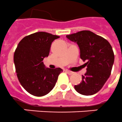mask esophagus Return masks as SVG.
Returning a JSON list of instances; mask_svg holds the SVG:
<instances>
[{"label": "esophagus", "instance_id": "obj_1", "mask_svg": "<svg viewBox=\"0 0 122 122\" xmlns=\"http://www.w3.org/2000/svg\"><path fill=\"white\" fill-rule=\"evenodd\" d=\"M66 72L68 73V75H73V73H74L73 72H72V71H69V70H66Z\"/></svg>", "mask_w": 122, "mask_h": 122}]
</instances>
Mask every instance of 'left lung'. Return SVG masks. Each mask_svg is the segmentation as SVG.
<instances>
[{
    "mask_svg": "<svg viewBox=\"0 0 122 122\" xmlns=\"http://www.w3.org/2000/svg\"><path fill=\"white\" fill-rule=\"evenodd\" d=\"M78 44L80 58L86 61V73L75 89L83 95H92L102 89L110 76L114 63V53L108 41L90 30H82L67 35Z\"/></svg>",
    "mask_w": 122,
    "mask_h": 122,
    "instance_id": "1",
    "label": "left lung"
}]
</instances>
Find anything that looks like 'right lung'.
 Listing matches in <instances>:
<instances>
[{
    "instance_id": "obj_1",
    "label": "right lung",
    "mask_w": 122,
    "mask_h": 122,
    "mask_svg": "<svg viewBox=\"0 0 122 122\" xmlns=\"http://www.w3.org/2000/svg\"><path fill=\"white\" fill-rule=\"evenodd\" d=\"M59 37L46 32H36L24 37L15 51L14 61L18 80L32 95L49 93L63 72L60 68H46L42 61L49 56L52 42Z\"/></svg>"
}]
</instances>
